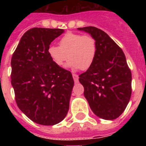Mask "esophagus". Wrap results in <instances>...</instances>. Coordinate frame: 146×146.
Segmentation results:
<instances>
[{
    "instance_id": "obj_1",
    "label": "esophagus",
    "mask_w": 146,
    "mask_h": 146,
    "mask_svg": "<svg viewBox=\"0 0 146 146\" xmlns=\"http://www.w3.org/2000/svg\"><path fill=\"white\" fill-rule=\"evenodd\" d=\"M73 80H74V82H75L76 83H77V82H79V76H78V75H76V74H74V73H73Z\"/></svg>"
}]
</instances>
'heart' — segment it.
<instances>
[{
  "label": "heart",
  "mask_w": 146,
  "mask_h": 146,
  "mask_svg": "<svg viewBox=\"0 0 146 146\" xmlns=\"http://www.w3.org/2000/svg\"><path fill=\"white\" fill-rule=\"evenodd\" d=\"M97 50L96 39L91 35L67 33L60 39L59 47H49L48 54L59 67H64L69 58L70 67L86 70L93 64Z\"/></svg>",
  "instance_id": "heart-1"
}]
</instances>
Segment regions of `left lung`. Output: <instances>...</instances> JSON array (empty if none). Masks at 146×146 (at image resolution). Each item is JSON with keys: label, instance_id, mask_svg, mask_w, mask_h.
I'll return each mask as SVG.
<instances>
[{"label": "left lung", "instance_id": "1", "mask_svg": "<svg viewBox=\"0 0 146 146\" xmlns=\"http://www.w3.org/2000/svg\"><path fill=\"white\" fill-rule=\"evenodd\" d=\"M91 34L97 43L93 64L79 76L84 96L94 113L104 120L117 118L132 94V73L122 49L100 29L78 28Z\"/></svg>", "mask_w": 146, "mask_h": 146}]
</instances>
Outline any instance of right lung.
<instances>
[{
	"mask_svg": "<svg viewBox=\"0 0 146 146\" xmlns=\"http://www.w3.org/2000/svg\"><path fill=\"white\" fill-rule=\"evenodd\" d=\"M64 33L60 29H30L11 58V84L17 106L38 124H57L68 112L73 76L48 54L50 43Z\"/></svg>",
	"mask_w": 146,
	"mask_h": 146,
	"instance_id": "obj_1",
	"label": "right lung"
}]
</instances>
